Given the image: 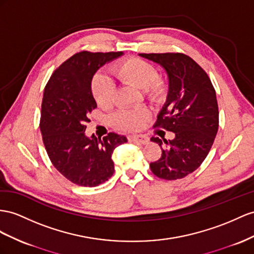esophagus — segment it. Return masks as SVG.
<instances>
[{
	"label": "esophagus",
	"mask_w": 254,
	"mask_h": 254,
	"mask_svg": "<svg viewBox=\"0 0 254 254\" xmlns=\"http://www.w3.org/2000/svg\"><path fill=\"white\" fill-rule=\"evenodd\" d=\"M128 140L139 142V144H142V145H146L149 142V138L145 135H131L128 136Z\"/></svg>",
	"instance_id": "obj_1"
}]
</instances>
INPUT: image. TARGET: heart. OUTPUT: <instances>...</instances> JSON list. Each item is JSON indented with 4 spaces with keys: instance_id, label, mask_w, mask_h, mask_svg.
Listing matches in <instances>:
<instances>
[{
    "instance_id": "obj_1",
    "label": "heart",
    "mask_w": 254,
    "mask_h": 254,
    "mask_svg": "<svg viewBox=\"0 0 254 254\" xmlns=\"http://www.w3.org/2000/svg\"><path fill=\"white\" fill-rule=\"evenodd\" d=\"M115 75L123 82L142 90L148 100L158 102L165 94L166 84L161 77L157 76V70L149 62L139 58L129 59L116 65ZM116 86L110 78L104 74H96L92 80V93L96 103L102 107H107L114 101ZM149 117V112L144 107L131 110H120L113 116L116 126L127 129L138 128Z\"/></svg>"
}]
</instances>
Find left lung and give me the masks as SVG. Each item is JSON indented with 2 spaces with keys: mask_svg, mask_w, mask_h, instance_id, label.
Masks as SVG:
<instances>
[{
  "mask_svg": "<svg viewBox=\"0 0 254 254\" xmlns=\"http://www.w3.org/2000/svg\"><path fill=\"white\" fill-rule=\"evenodd\" d=\"M139 57L165 70L167 96L154 127L175 133L168 141L151 138L162 149L161 158L150 163L151 172L161 179H181L197 170L213 144L219 127L216 91L206 71L184 54Z\"/></svg>",
  "mask_w": 254,
  "mask_h": 254,
  "instance_id": "8db88e82",
  "label": "left lung"
}]
</instances>
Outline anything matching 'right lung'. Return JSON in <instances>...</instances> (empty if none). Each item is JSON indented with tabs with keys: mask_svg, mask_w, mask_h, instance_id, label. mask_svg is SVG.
Here are the masks:
<instances>
[{
	"mask_svg": "<svg viewBox=\"0 0 254 254\" xmlns=\"http://www.w3.org/2000/svg\"><path fill=\"white\" fill-rule=\"evenodd\" d=\"M121 56V51L78 53L55 70L44 90L41 132L45 148L54 166L77 186L92 188L107 181L115 172V148L127 141L117 133L101 139L84 132L88 115L97 106L91 89L93 76Z\"/></svg>",
	"mask_w": 254,
	"mask_h": 254,
	"instance_id": "obj_1",
	"label": "right lung"
}]
</instances>
